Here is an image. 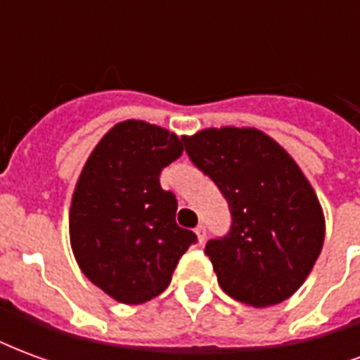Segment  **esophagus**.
<instances>
[{
    "label": "esophagus",
    "instance_id": "obj_1",
    "mask_svg": "<svg viewBox=\"0 0 360 360\" xmlns=\"http://www.w3.org/2000/svg\"><path fill=\"white\" fill-rule=\"evenodd\" d=\"M195 233H196V237H198V243L206 241V227H204L202 224H198V226H196Z\"/></svg>",
    "mask_w": 360,
    "mask_h": 360
}]
</instances>
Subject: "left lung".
Segmentation results:
<instances>
[{
	"label": "left lung",
	"instance_id": "1",
	"mask_svg": "<svg viewBox=\"0 0 360 360\" xmlns=\"http://www.w3.org/2000/svg\"><path fill=\"white\" fill-rule=\"evenodd\" d=\"M183 142L231 210V231L206 243L219 287L257 309L289 299L309 278L326 233L324 212L301 167L252 127L204 129Z\"/></svg>",
	"mask_w": 360,
	"mask_h": 360
}]
</instances>
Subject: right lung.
Listing matches in <instances>:
<instances>
[{
  "label": "right lung",
  "instance_id": "add662e5",
  "mask_svg": "<svg viewBox=\"0 0 360 360\" xmlns=\"http://www.w3.org/2000/svg\"><path fill=\"white\" fill-rule=\"evenodd\" d=\"M183 154L175 133L139 119L113 125L82 167L69 237L86 278L123 304L165 291L196 235L177 226V198L160 173Z\"/></svg>",
  "mask_w": 360,
  "mask_h": 360
}]
</instances>
